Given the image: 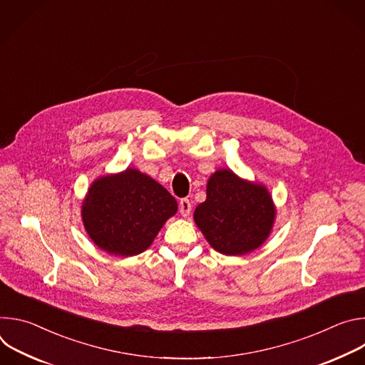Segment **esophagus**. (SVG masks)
Instances as JSON below:
<instances>
[{
    "label": "esophagus",
    "mask_w": 365,
    "mask_h": 365,
    "mask_svg": "<svg viewBox=\"0 0 365 365\" xmlns=\"http://www.w3.org/2000/svg\"><path fill=\"white\" fill-rule=\"evenodd\" d=\"M190 210H192L190 200H189V199H186V197L180 199V202H179V212H180V215H182V217H185V218H186V217H189Z\"/></svg>",
    "instance_id": "34e87169"
}]
</instances>
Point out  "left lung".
<instances>
[{"label": "left lung", "mask_w": 365, "mask_h": 365, "mask_svg": "<svg viewBox=\"0 0 365 365\" xmlns=\"http://www.w3.org/2000/svg\"><path fill=\"white\" fill-rule=\"evenodd\" d=\"M193 218L214 250L242 255L269 238L276 207L266 186L221 169L207 180L206 200L196 206Z\"/></svg>", "instance_id": "1"}]
</instances>
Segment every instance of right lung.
Here are the masks:
<instances>
[{"label":"right lung","mask_w":365,"mask_h":365,"mask_svg":"<svg viewBox=\"0 0 365 365\" xmlns=\"http://www.w3.org/2000/svg\"><path fill=\"white\" fill-rule=\"evenodd\" d=\"M176 212V199L137 169L96 179L82 203L89 238L101 250L120 257L145 251Z\"/></svg>","instance_id":"obj_1"}]
</instances>
